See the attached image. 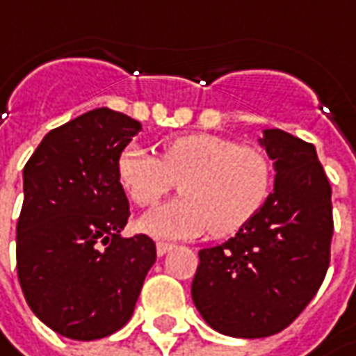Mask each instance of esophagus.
<instances>
[{
  "label": "esophagus",
  "mask_w": 356,
  "mask_h": 356,
  "mask_svg": "<svg viewBox=\"0 0 356 356\" xmlns=\"http://www.w3.org/2000/svg\"><path fill=\"white\" fill-rule=\"evenodd\" d=\"M175 245L173 243H167V241H157V255H165L173 249Z\"/></svg>",
  "instance_id": "1"
}]
</instances>
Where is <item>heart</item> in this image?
<instances>
[{"instance_id":"1","label":"heart","mask_w":356,"mask_h":356,"mask_svg":"<svg viewBox=\"0 0 356 356\" xmlns=\"http://www.w3.org/2000/svg\"><path fill=\"white\" fill-rule=\"evenodd\" d=\"M117 179L135 207H151L173 191L181 197L147 213L139 227L159 237L237 233L270 193L267 155L233 139L191 133L161 143L159 159L129 145L117 157Z\"/></svg>"}]
</instances>
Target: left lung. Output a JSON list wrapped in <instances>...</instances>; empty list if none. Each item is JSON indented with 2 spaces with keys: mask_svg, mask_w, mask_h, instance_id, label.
<instances>
[{
  "mask_svg": "<svg viewBox=\"0 0 356 356\" xmlns=\"http://www.w3.org/2000/svg\"><path fill=\"white\" fill-rule=\"evenodd\" d=\"M275 191L235 237L199 251L191 295L217 332L261 339L286 329L317 295L331 263V185L313 143L267 129Z\"/></svg>",
  "mask_w": 356,
  "mask_h": 356,
  "instance_id": "8db88e82",
  "label": "left lung"
}]
</instances>
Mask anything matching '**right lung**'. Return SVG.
<instances>
[{
  "label": "right lung",
  "instance_id": "obj_1",
  "mask_svg": "<svg viewBox=\"0 0 356 356\" xmlns=\"http://www.w3.org/2000/svg\"><path fill=\"white\" fill-rule=\"evenodd\" d=\"M141 123L107 107L43 137L24 167L17 279L35 317L73 341L119 331L133 315L155 243L121 237L129 201L117 157Z\"/></svg>",
  "mask_w": 356,
  "mask_h": 356
}]
</instances>
